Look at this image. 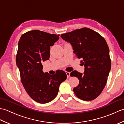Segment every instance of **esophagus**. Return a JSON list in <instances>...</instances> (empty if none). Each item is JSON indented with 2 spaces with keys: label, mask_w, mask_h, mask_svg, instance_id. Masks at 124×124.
<instances>
[{
  "label": "esophagus",
  "mask_w": 124,
  "mask_h": 124,
  "mask_svg": "<svg viewBox=\"0 0 124 124\" xmlns=\"http://www.w3.org/2000/svg\"><path fill=\"white\" fill-rule=\"evenodd\" d=\"M65 73H66V75L67 76V77H70V72H68V71H65Z\"/></svg>",
  "instance_id": "obj_1"
}]
</instances>
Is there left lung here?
I'll list each match as a JSON object with an SVG mask.
<instances>
[{"mask_svg": "<svg viewBox=\"0 0 124 124\" xmlns=\"http://www.w3.org/2000/svg\"><path fill=\"white\" fill-rule=\"evenodd\" d=\"M61 37L71 45L73 53L78 59H82L81 64L85 67L84 74L75 70L70 73L79 81L73 92L84 101L94 100L103 90L111 69L109 48L106 40L87 28L62 34Z\"/></svg>", "mask_w": 124, "mask_h": 124, "instance_id": "left-lung-1", "label": "left lung"}]
</instances>
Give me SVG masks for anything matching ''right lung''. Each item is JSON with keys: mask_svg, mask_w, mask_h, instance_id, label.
<instances>
[{"mask_svg": "<svg viewBox=\"0 0 124 124\" xmlns=\"http://www.w3.org/2000/svg\"><path fill=\"white\" fill-rule=\"evenodd\" d=\"M59 35L34 30L21 37L16 63L27 93L35 101L46 103L56 96L60 84L67 75L60 70L54 75L44 72L42 63L50 56V47L59 40Z\"/></svg>", "mask_w": 124, "mask_h": 124, "instance_id": "obj_1", "label": "right lung"}]
</instances>
